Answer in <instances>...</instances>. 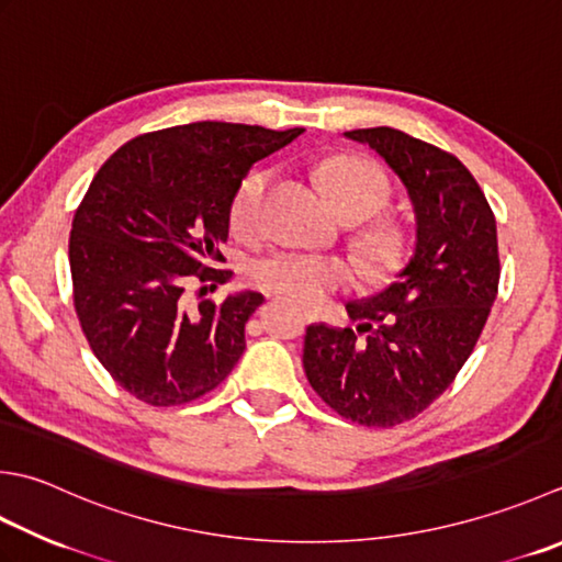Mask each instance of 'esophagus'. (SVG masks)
Masks as SVG:
<instances>
[{
	"label": "esophagus",
	"mask_w": 562,
	"mask_h": 562,
	"mask_svg": "<svg viewBox=\"0 0 562 562\" xmlns=\"http://www.w3.org/2000/svg\"><path fill=\"white\" fill-rule=\"evenodd\" d=\"M302 316H304V322H306V324H312V322H316V318H318V316H316V312H310V310H304V312H302Z\"/></svg>",
	"instance_id": "1"
}]
</instances>
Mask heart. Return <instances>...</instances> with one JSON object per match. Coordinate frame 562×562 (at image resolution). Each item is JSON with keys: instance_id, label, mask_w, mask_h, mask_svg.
Segmentation results:
<instances>
[{"instance_id": "heart-1", "label": "heart", "mask_w": 562, "mask_h": 562, "mask_svg": "<svg viewBox=\"0 0 562 562\" xmlns=\"http://www.w3.org/2000/svg\"><path fill=\"white\" fill-rule=\"evenodd\" d=\"M324 194L348 224H360L375 216L390 202V182L375 162L356 156H340L322 165L318 170ZM270 182L268 170H258L238 184L231 200L228 222L234 234L252 236L260 226V204ZM360 268L372 278L390 272L402 256V231L394 224H375L360 231L353 240ZM250 282L256 288L280 294L284 300L312 306L324 296L344 288L350 272L344 260L316 252H292L278 250L256 260L248 270Z\"/></svg>"}]
</instances>
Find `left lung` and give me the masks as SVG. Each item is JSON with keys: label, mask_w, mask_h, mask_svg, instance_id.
Wrapping results in <instances>:
<instances>
[{"label": "left lung", "mask_w": 562, "mask_h": 562, "mask_svg": "<svg viewBox=\"0 0 562 562\" xmlns=\"http://www.w3.org/2000/svg\"><path fill=\"white\" fill-rule=\"evenodd\" d=\"M366 143L397 175L416 238L387 288L346 304L353 328L312 324L304 372L336 414L362 426H397L448 390L485 328L497 296V222L468 168L404 131L344 134Z\"/></svg>", "instance_id": "left-lung-1"}]
</instances>
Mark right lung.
<instances>
[{"mask_svg": "<svg viewBox=\"0 0 562 562\" xmlns=\"http://www.w3.org/2000/svg\"><path fill=\"white\" fill-rule=\"evenodd\" d=\"M304 128L194 121L138 136L109 158L75 212V312L90 348L121 387L150 406L200 400L246 350L258 292L184 306L187 282H226L231 200L252 162Z\"/></svg>", "mask_w": 562, "mask_h": 562, "instance_id": "add662e5", "label": "right lung"}]
</instances>
